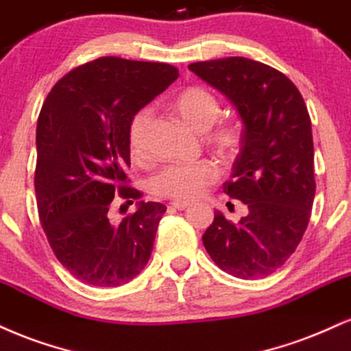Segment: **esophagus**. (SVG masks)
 Listing matches in <instances>:
<instances>
[{
	"mask_svg": "<svg viewBox=\"0 0 351 351\" xmlns=\"http://www.w3.org/2000/svg\"><path fill=\"white\" fill-rule=\"evenodd\" d=\"M172 208H177V210H185L187 207H191V202H184V200H176L171 204Z\"/></svg>",
	"mask_w": 351,
	"mask_h": 351,
	"instance_id": "34e87169",
	"label": "esophagus"
}]
</instances>
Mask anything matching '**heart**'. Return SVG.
<instances>
[{"mask_svg": "<svg viewBox=\"0 0 351 351\" xmlns=\"http://www.w3.org/2000/svg\"><path fill=\"white\" fill-rule=\"evenodd\" d=\"M171 106L185 125L197 131H207L220 117V103L217 97L202 86H189L177 93ZM147 125L149 113L141 110L131 118L128 126V149L134 160L146 158ZM208 139L218 154L232 159L240 149V128L223 123L210 133ZM217 177L218 167L208 159L192 164H171L151 177L149 189L152 193L166 199L192 200L202 195L210 184L215 182Z\"/></svg>", "mask_w": 351, "mask_h": 351, "instance_id": "heart-1", "label": "heart"}]
</instances>
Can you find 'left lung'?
Listing matches in <instances>:
<instances>
[{
	"label": "left lung",
	"instance_id": "left-lung-1",
	"mask_svg": "<svg viewBox=\"0 0 351 351\" xmlns=\"http://www.w3.org/2000/svg\"><path fill=\"white\" fill-rule=\"evenodd\" d=\"M189 70L240 114L241 149L225 193L250 210L238 223L217 210L202 241L225 273L266 278L294 253L311 220L315 179L307 106L284 73L246 57L195 62Z\"/></svg>",
	"mask_w": 351,
	"mask_h": 351
}]
</instances>
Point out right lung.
I'll list each match as a JSON object with an SVG mask.
<instances>
[{"instance_id":"1","label":"right lung","mask_w":351,"mask_h":351,"mask_svg":"<svg viewBox=\"0 0 351 351\" xmlns=\"http://www.w3.org/2000/svg\"><path fill=\"white\" fill-rule=\"evenodd\" d=\"M177 77L169 64L100 57L45 98L36 130L37 212L53 254L78 281L118 287L149 261L166 207L140 200L119 224L108 210L117 193L141 199L128 187V126Z\"/></svg>"}]
</instances>
